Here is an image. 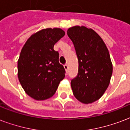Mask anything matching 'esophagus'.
I'll return each mask as SVG.
<instances>
[{
  "label": "esophagus",
  "mask_w": 130,
  "mask_h": 130,
  "mask_svg": "<svg viewBox=\"0 0 130 130\" xmlns=\"http://www.w3.org/2000/svg\"><path fill=\"white\" fill-rule=\"evenodd\" d=\"M64 68H65V69L67 72V71H68V68H69V67H68V65H67V64H65V65H64Z\"/></svg>",
  "instance_id": "34e87169"
}]
</instances>
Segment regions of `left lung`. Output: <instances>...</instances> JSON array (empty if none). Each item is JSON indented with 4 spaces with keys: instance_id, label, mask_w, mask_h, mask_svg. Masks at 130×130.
Listing matches in <instances>:
<instances>
[{
    "instance_id": "1",
    "label": "left lung",
    "mask_w": 130,
    "mask_h": 130,
    "mask_svg": "<svg viewBox=\"0 0 130 130\" xmlns=\"http://www.w3.org/2000/svg\"><path fill=\"white\" fill-rule=\"evenodd\" d=\"M78 59V73L71 79L75 98L83 103L99 100L110 83L113 65L108 49L99 35L84 26L67 30Z\"/></svg>"
}]
</instances>
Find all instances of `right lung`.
Masks as SVG:
<instances>
[{"mask_svg":"<svg viewBox=\"0 0 130 130\" xmlns=\"http://www.w3.org/2000/svg\"><path fill=\"white\" fill-rule=\"evenodd\" d=\"M60 28L42 29L25 42L17 62L18 78L27 95L46 100L55 94L65 77V70L59 61L54 45L65 36Z\"/></svg>","mask_w":130,"mask_h":130,"instance_id":"1","label":"right lung"}]
</instances>
